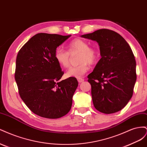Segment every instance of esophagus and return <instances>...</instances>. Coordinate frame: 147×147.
Instances as JSON below:
<instances>
[{
    "label": "esophagus",
    "mask_w": 147,
    "mask_h": 147,
    "mask_svg": "<svg viewBox=\"0 0 147 147\" xmlns=\"http://www.w3.org/2000/svg\"><path fill=\"white\" fill-rule=\"evenodd\" d=\"M77 80L78 83H82L83 82H84V79L82 78H77Z\"/></svg>",
    "instance_id": "obj_1"
}]
</instances>
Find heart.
Listing matches in <instances>:
<instances>
[{
	"mask_svg": "<svg viewBox=\"0 0 147 147\" xmlns=\"http://www.w3.org/2000/svg\"><path fill=\"white\" fill-rule=\"evenodd\" d=\"M68 51L61 47L57 48L55 53V59L62 67L67 68L70 64V55L79 53L78 65L71 67L67 71V77H82L90 69V64H94L98 61L99 51L94 47H89V43L84 40L76 38L71 41L67 45Z\"/></svg>",
	"mask_w": 147,
	"mask_h": 147,
	"instance_id": "obj_1",
	"label": "heart"
}]
</instances>
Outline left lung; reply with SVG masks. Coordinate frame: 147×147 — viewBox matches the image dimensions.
<instances>
[{"label":"left lung","instance_id":"left-lung-1","mask_svg":"<svg viewBox=\"0 0 147 147\" xmlns=\"http://www.w3.org/2000/svg\"><path fill=\"white\" fill-rule=\"evenodd\" d=\"M99 43L102 57L88 76L93 104L105 114L123 109L133 94L136 63L130 46L113 30L101 29L82 35Z\"/></svg>","mask_w":147,"mask_h":147}]
</instances>
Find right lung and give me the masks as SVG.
<instances>
[{"label":"right lung","mask_w":147,"mask_h":147,"mask_svg":"<svg viewBox=\"0 0 147 147\" xmlns=\"http://www.w3.org/2000/svg\"><path fill=\"white\" fill-rule=\"evenodd\" d=\"M70 36L38 33L18 53L15 78L19 94L40 117L59 118L72 107L78 82L74 77L61 80L64 72L55 57L57 47Z\"/></svg>","instance_id":"obj_1"}]
</instances>
